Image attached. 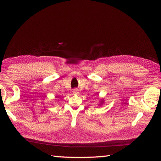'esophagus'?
Masks as SVG:
<instances>
[{
  "label": "esophagus",
  "mask_w": 161,
  "mask_h": 161,
  "mask_svg": "<svg viewBox=\"0 0 161 161\" xmlns=\"http://www.w3.org/2000/svg\"><path fill=\"white\" fill-rule=\"evenodd\" d=\"M72 92H73V93H74V94H78V93H79V90H78L77 89H73Z\"/></svg>",
  "instance_id": "34e87169"
}]
</instances>
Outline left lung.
I'll list each match as a JSON object with an SVG mask.
<instances>
[{
  "mask_svg": "<svg viewBox=\"0 0 161 161\" xmlns=\"http://www.w3.org/2000/svg\"><path fill=\"white\" fill-rule=\"evenodd\" d=\"M103 100H102V101H101V104H102V103H103Z\"/></svg>",
  "mask_w": 161,
  "mask_h": 161,
  "instance_id": "1",
  "label": "left lung"
}]
</instances>
